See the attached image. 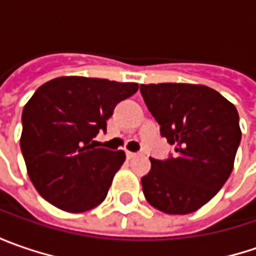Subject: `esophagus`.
<instances>
[{
	"instance_id": "esophagus-1",
	"label": "esophagus",
	"mask_w": 256,
	"mask_h": 256,
	"mask_svg": "<svg viewBox=\"0 0 256 256\" xmlns=\"http://www.w3.org/2000/svg\"><path fill=\"white\" fill-rule=\"evenodd\" d=\"M136 155H138V154L131 152V151H126V158H128V160H132V158H135Z\"/></svg>"
}]
</instances>
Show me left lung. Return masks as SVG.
Here are the masks:
<instances>
[{
  "label": "left lung",
  "mask_w": 256,
  "mask_h": 256,
  "mask_svg": "<svg viewBox=\"0 0 256 256\" xmlns=\"http://www.w3.org/2000/svg\"><path fill=\"white\" fill-rule=\"evenodd\" d=\"M141 94L176 152L165 161L151 158V171L141 178L144 195L170 215L195 212L231 175L242 135L238 111L205 85L142 84Z\"/></svg>",
  "instance_id": "obj_1"
}]
</instances>
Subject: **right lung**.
<instances>
[{"label": "right lung", "mask_w": 256, "mask_h": 256, "mask_svg": "<svg viewBox=\"0 0 256 256\" xmlns=\"http://www.w3.org/2000/svg\"><path fill=\"white\" fill-rule=\"evenodd\" d=\"M135 82L60 76L41 85L22 111L21 151L26 172L45 201L85 212L106 198L124 151L96 148L118 102L138 91Z\"/></svg>", "instance_id": "obj_1"}]
</instances>
